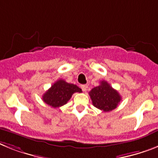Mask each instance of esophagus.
I'll return each mask as SVG.
<instances>
[{"label": "esophagus", "mask_w": 158, "mask_h": 158, "mask_svg": "<svg viewBox=\"0 0 158 158\" xmlns=\"http://www.w3.org/2000/svg\"><path fill=\"white\" fill-rule=\"evenodd\" d=\"M81 89L83 91H86L87 89V85L86 84H83V85H81Z\"/></svg>", "instance_id": "esophagus-1"}]
</instances>
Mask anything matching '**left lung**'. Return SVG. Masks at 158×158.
Masks as SVG:
<instances>
[{
    "label": "left lung",
    "instance_id": "8db88e82",
    "mask_svg": "<svg viewBox=\"0 0 158 158\" xmlns=\"http://www.w3.org/2000/svg\"><path fill=\"white\" fill-rule=\"evenodd\" d=\"M89 95L95 108L104 112H110L115 109L121 100V96L118 91L104 80L100 82L99 86L92 88Z\"/></svg>",
    "mask_w": 158,
    "mask_h": 158
}]
</instances>
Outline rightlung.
<instances>
[{
    "mask_svg": "<svg viewBox=\"0 0 158 158\" xmlns=\"http://www.w3.org/2000/svg\"><path fill=\"white\" fill-rule=\"evenodd\" d=\"M75 92H82V90L75 84L59 79L42 95V100L52 108H59L67 104Z\"/></svg>",
    "mask_w": 158,
    "mask_h": 158,
    "instance_id": "obj_1",
    "label": "right lung"
}]
</instances>
